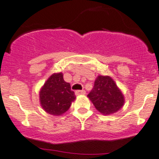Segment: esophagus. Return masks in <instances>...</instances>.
I'll return each instance as SVG.
<instances>
[{
    "label": "esophagus",
    "instance_id": "34e87169",
    "mask_svg": "<svg viewBox=\"0 0 159 159\" xmlns=\"http://www.w3.org/2000/svg\"><path fill=\"white\" fill-rule=\"evenodd\" d=\"M86 92L84 90H78L75 91V95L76 96H80V95H85Z\"/></svg>",
    "mask_w": 159,
    "mask_h": 159
}]
</instances>
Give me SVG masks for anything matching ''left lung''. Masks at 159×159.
Returning a JSON list of instances; mask_svg holds the SVG:
<instances>
[{"label":"left lung","mask_w":159,"mask_h":159,"mask_svg":"<svg viewBox=\"0 0 159 159\" xmlns=\"http://www.w3.org/2000/svg\"><path fill=\"white\" fill-rule=\"evenodd\" d=\"M95 108L104 115L117 112L124 105V96L114 80L109 76L99 75L94 87L88 95Z\"/></svg>","instance_id":"obj_1"}]
</instances>
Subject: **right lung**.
I'll list each match as a JSON object with an SVG mask.
<instances>
[{
    "instance_id": "1",
    "label": "right lung",
    "mask_w": 159,
    "mask_h": 159,
    "mask_svg": "<svg viewBox=\"0 0 159 159\" xmlns=\"http://www.w3.org/2000/svg\"><path fill=\"white\" fill-rule=\"evenodd\" d=\"M75 98L70 84L65 82L61 72L50 76L39 93L41 106L47 113L55 116H61L68 110Z\"/></svg>"
}]
</instances>
